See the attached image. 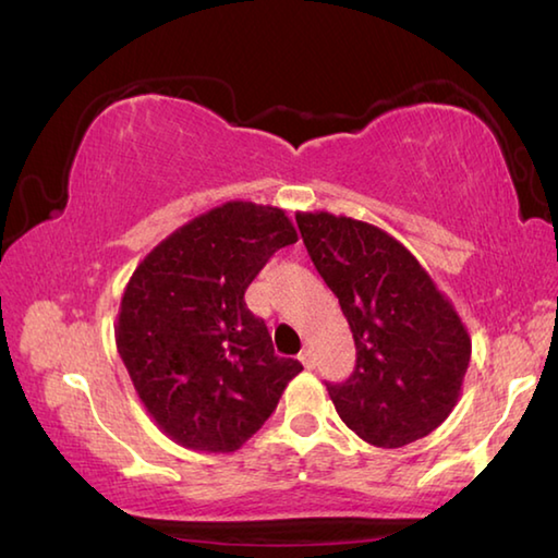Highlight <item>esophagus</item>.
I'll list each match as a JSON object with an SVG mask.
<instances>
[{
  "label": "esophagus",
  "instance_id": "34e87169",
  "mask_svg": "<svg viewBox=\"0 0 558 558\" xmlns=\"http://www.w3.org/2000/svg\"><path fill=\"white\" fill-rule=\"evenodd\" d=\"M299 360H301V365H304L306 369H314V367H316V355H314V350H311V348L301 350Z\"/></svg>",
  "mask_w": 558,
  "mask_h": 558
}]
</instances>
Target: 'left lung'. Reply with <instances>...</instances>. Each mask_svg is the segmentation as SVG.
Listing matches in <instances>:
<instances>
[{
	"instance_id": "left-lung-1",
	"label": "left lung",
	"mask_w": 558,
	"mask_h": 558,
	"mask_svg": "<svg viewBox=\"0 0 558 558\" xmlns=\"http://www.w3.org/2000/svg\"><path fill=\"white\" fill-rule=\"evenodd\" d=\"M306 250L353 330L355 373L326 385L350 432L377 448L414 444L461 397L471 336L422 262L377 225L296 213Z\"/></svg>"
}]
</instances>
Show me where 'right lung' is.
<instances>
[{
  "mask_svg": "<svg viewBox=\"0 0 558 558\" xmlns=\"http://www.w3.org/2000/svg\"><path fill=\"white\" fill-rule=\"evenodd\" d=\"M299 240L274 205L228 201L181 225L136 264L114 340L134 392L183 448L232 453L277 409L299 360L277 357L244 291Z\"/></svg>",
  "mask_w": 558,
  "mask_h": 558,
  "instance_id": "add662e5",
  "label": "right lung"
}]
</instances>
